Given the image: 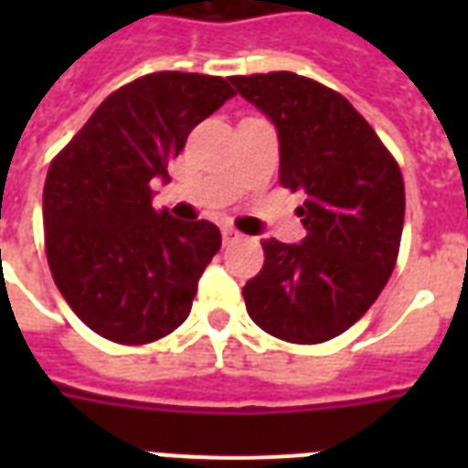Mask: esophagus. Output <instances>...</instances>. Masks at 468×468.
<instances>
[{
    "mask_svg": "<svg viewBox=\"0 0 468 468\" xmlns=\"http://www.w3.org/2000/svg\"><path fill=\"white\" fill-rule=\"evenodd\" d=\"M220 233H223V245H233V242H238L242 238L240 230H235V228H230V226L223 228Z\"/></svg>",
    "mask_w": 468,
    "mask_h": 468,
    "instance_id": "34e87169",
    "label": "esophagus"
}]
</instances>
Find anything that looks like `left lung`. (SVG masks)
<instances>
[{
	"label": "left lung",
	"mask_w": 468,
	"mask_h": 468,
	"mask_svg": "<svg viewBox=\"0 0 468 468\" xmlns=\"http://www.w3.org/2000/svg\"><path fill=\"white\" fill-rule=\"evenodd\" d=\"M274 123L279 182L303 191L306 238L262 242L264 267L242 286L264 333L315 345L355 325L391 277L406 189L399 162L347 99L293 72L230 77Z\"/></svg>",
	"instance_id": "1"
}]
</instances>
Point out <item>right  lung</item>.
Listing matches in <instances>:
<instances>
[{
  "mask_svg": "<svg viewBox=\"0 0 468 468\" xmlns=\"http://www.w3.org/2000/svg\"><path fill=\"white\" fill-rule=\"evenodd\" d=\"M235 97L223 77L153 72L99 104L50 162L43 186L55 286L84 325L119 345H148L182 325L220 250L208 220L153 208L155 179L191 128Z\"/></svg>",
  "mask_w": 468,
  "mask_h": 468,
  "instance_id": "1",
  "label": "right lung"
}]
</instances>
